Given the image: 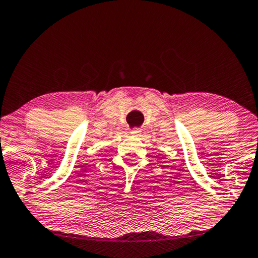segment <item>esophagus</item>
<instances>
[{"label":"esophagus","mask_w":258,"mask_h":258,"mask_svg":"<svg viewBox=\"0 0 258 258\" xmlns=\"http://www.w3.org/2000/svg\"><path fill=\"white\" fill-rule=\"evenodd\" d=\"M131 134H133V136H140L141 131H140V128H134L132 132H131Z\"/></svg>","instance_id":"34e87169"}]
</instances>
